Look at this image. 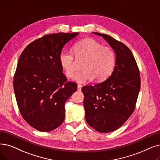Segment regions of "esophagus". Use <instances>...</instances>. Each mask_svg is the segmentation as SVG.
<instances>
[{
    "mask_svg": "<svg viewBox=\"0 0 160 160\" xmlns=\"http://www.w3.org/2000/svg\"><path fill=\"white\" fill-rule=\"evenodd\" d=\"M81 88H82V86L81 85H78V91H81Z\"/></svg>",
    "mask_w": 160,
    "mask_h": 160,
    "instance_id": "34e87169",
    "label": "esophagus"
}]
</instances>
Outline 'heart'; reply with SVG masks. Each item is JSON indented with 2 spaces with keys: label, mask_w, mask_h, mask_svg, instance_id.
<instances>
[{
  "label": "heart",
  "mask_w": 160,
  "mask_h": 160,
  "mask_svg": "<svg viewBox=\"0 0 160 160\" xmlns=\"http://www.w3.org/2000/svg\"><path fill=\"white\" fill-rule=\"evenodd\" d=\"M73 52L78 59H85L82 65L84 69L76 74L73 80L79 83H85L94 78L102 81L109 77L114 69L116 56L113 50L107 46H102L97 41L86 38L73 47ZM60 66L68 78H72L76 71L74 56L66 50L59 54Z\"/></svg>",
  "instance_id": "heart-1"
}]
</instances>
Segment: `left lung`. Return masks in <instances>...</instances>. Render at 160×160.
<instances>
[{"mask_svg":"<svg viewBox=\"0 0 160 160\" xmlns=\"http://www.w3.org/2000/svg\"><path fill=\"white\" fill-rule=\"evenodd\" d=\"M116 54V63L110 78L94 86H84L85 119L100 132L113 131L122 126L135 110L140 88L136 60L125 44L110 35L99 33Z\"/></svg>","mask_w":160,"mask_h":160,"instance_id":"obj_1","label":"left lung"}]
</instances>
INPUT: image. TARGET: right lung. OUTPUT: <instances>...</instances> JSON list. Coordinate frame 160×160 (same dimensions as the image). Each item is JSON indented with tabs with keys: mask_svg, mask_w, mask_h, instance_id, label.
<instances>
[{
	"mask_svg": "<svg viewBox=\"0 0 160 160\" xmlns=\"http://www.w3.org/2000/svg\"><path fill=\"white\" fill-rule=\"evenodd\" d=\"M79 33L44 35L31 42L20 56L14 90L23 118L42 132L58 127L65 118V103L77 91L67 81L58 57L65 44Z\"/></svg>",
	"mask_w": 160,
	"mask_h": 160,
	"instance_id": "1",
	"label": "right lung"
}]
</instances>
